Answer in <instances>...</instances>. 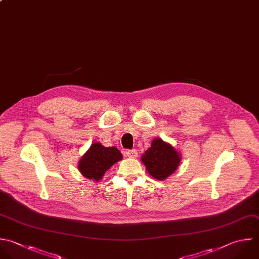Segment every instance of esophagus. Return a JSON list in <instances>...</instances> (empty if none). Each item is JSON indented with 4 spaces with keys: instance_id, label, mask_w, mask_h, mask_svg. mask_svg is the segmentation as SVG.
Segmentation results:
<instances>
[{
    "instance_id": "obj_1",
    "label": "esophagus",
    "mask_w": 259,
    "mask_h": 259,
    "mask_svg": "<svg viewBox=\"0 0 259 259\" xmlns=\"http://www.w3.org/2000/svg\"><path fill=\"white\" fill-rule=\"evenodd\" d=\"M126 156L127 157H130V158H137L138 157V152L136 151V150H128V151H126Z\"/></svg>"
}]
</instances>
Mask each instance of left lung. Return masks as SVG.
I'll use <instances>...</instances> for the list:
<instances>
[{"label":"left lung","instance_id":"obj_1","mask_svg":"<svg viewBox=\"0 0 259 259\" xmlns=\"http://www.w3.org/2000/svg\"><path fill=\"white\" fill-rule=\"evenodd\" d=\"M141 160L150 175L161 181L176 171L181 157L170 144L157 138L153 140L151 147L143 154Z\"/></svg>","mask_w":259,"mask_h":259}]
</instances>
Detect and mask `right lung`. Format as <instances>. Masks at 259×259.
I'll return each mask as SVG.
<instances>
[{
    "label": "right lung",
    "mask_w": 259,
    "mask_h": 259,
    "mask_svg": "<svg viewBox=\"0 0 259 259\" xmlns=\"http://www.w3.org/2000/svg\"><path fill=\"white\" fill-rule=\"evenodd\" d=\"M122 159V155L115 147H104L100 143H94L79 161L81 174L94 181H99L104 173L116 162Z\"/></svg>",
    "instance_id": "1"
}]
</instances>
